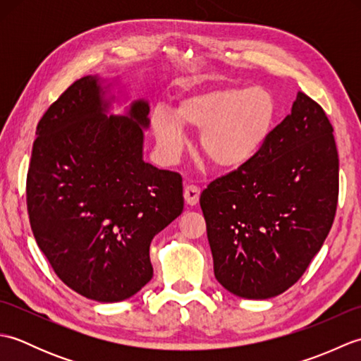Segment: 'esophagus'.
I'll return each mask as SVG.
<instances>
[{
	"label": "esophagus",
	"instance_id": "1",
	"mask_svg": "<svg viewBox=\"0 0 361 361\" xmlns=\"http://www.w3.org/2000/svg\"><path fill=\"white\" fill-rule=\"evenodd\" d=\"M200 200V188L195 185H186L185 188V202L190 206H195Z\"/></svg>",
	"mask_w": 361,
	"mask_h": 361
}]
</instances>
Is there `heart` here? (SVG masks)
Returning <instances> with one entry per match:
<instances>
[{
    "instance_id": "b5f03b06",
    "label": "heart",
    "mask_w": 361,
    "mask_h": 361,
    "mask_svg": "<svg viewBox=\"0 0 361 361\" xmlns=\"http://www.w3.org/2000/svg\"><path fill=\"white\" fill-rule=\"evenodd\" d=\"M274 119L276 101L268 90L221 87L181 97L173 114L153 113L152 130L167 163L181 155L186 128L200 132L198 144L209 164L219 171H235L262 150Z\"/></svg>"
}]
</instances>
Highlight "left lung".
Listing matches in <instances>:
<instances>
[{
    "label": "left lung",
    "instance_id": "1",
    "mask_svg": "<svg viewBox=\"0 0 361 361\" xmlns=\"http://www.w3.org/2000/svg\"><path fill=\"white\" fill-rule=\"evenodd\" d=\"M332 132L321 105L299 91L257 157L202 192L214 274L231 293H283L323 247L338 204Z\"/></svg>",
    "mask_w": 361,
    "mask_h": 361
}]
</instances>
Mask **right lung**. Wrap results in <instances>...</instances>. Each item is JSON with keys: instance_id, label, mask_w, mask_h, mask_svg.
Masks as SVG:
<instances>
[{"instance_id": "add662e5", "label": "right lung", "mask_w": 361, "mask_h": 361, "mask_svg": "<svg viewBox=\"0 0 361 361\" xmlns=\"http://www.w3.org/2000/svg\"><path fill=\"white\" fill-rule=\"evenodd\" d=\"M97 78L68 87L37 126L26 178L38 248L68 287L99 302L153 276L150 242L183 212V178L142 159L149 104L106 116Z\"/></svg>"}]
</instances>
